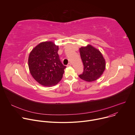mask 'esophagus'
<instances>
[{"mask_svg":"<svg viewBox=\"0 0 135 135\" xmlns=\"http://www.w3.org/2000/svg\"><path fill=\"white\" fill-rule=\"evenodd\" d=\"M71 66V62H69L68 64L67 65V66L69 67V66Z\"/></svg>","mask_w":135,"mask_h":135,"instance_id":"esophagus-1","label":"esophagus"}]
</instances>
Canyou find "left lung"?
Returning a JSON list of instances; mask_svg holds the SVG:
<instances>
[{"mask_svg": "<svg viewBox=\"0 0 135 135\" xmlns=\"http://www.w3.org/2000/svg\"><path fill=\"white\" fill-rule=\"evenodd\" d=\"M81 59L84 66L83 74L80 78L86 82H93L98 79L106 68V62L102 53L91 45L80 49Z\"/></svg>", "mask_w": 135, "mask_h": 135, "instance_id": "8db88e82", "label": "left lung"}]
</instances>
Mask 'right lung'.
<instances>
[{"instance_id":"obj_1","label":"right lung","mask_w":135,"mask_h":135,"mask_svg":"<svg viewBox=\"0 0 135 135\" xmlns=\"http://www.w3.org/2000/svg\"><path fill=\"white\" fill-rule=\"evenodd\" d=\"M59 46L52 42L38 44L30 52L28 66L33 78L45 86H52L62 78L66 68L60 61L57 54Z\"/></svg>"}]
</instances>
